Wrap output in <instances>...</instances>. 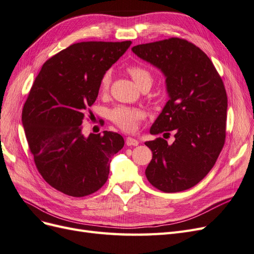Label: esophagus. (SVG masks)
Returning a JSON list of instances; mask_svg holds the SVG:
<instances>
[{
    "mask_svg": "<svg viewBox=\"0 0 254 254\" xmlns=\"http://www.w3.org/2000/svg\"><path fill=\"white\" fill-rule=\"evenodd\" d=\"M126 145L127 146H137V145H139V141L133 139V137L128 136L126 139Z\"/></svg>",
    "mask_w": 254,
    "mask_h": 254,
    "instance_id": "obj_1",
    "label": "esophagus"
}]
</instances>
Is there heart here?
Wrapping results in <instances>:
<instances>
[{
    "instance_id": "b5f03b06",
    "label": "heart",
    "mask_w": 254,
    "mask_h": 254,
    "mask_svg": "<svg viewBox=\"0 0 254 254\" xmlns=\"http://www.w3.org/2000/svg\"><path fill=\"white\" fill-rule=\"evenodd\" d=\"M127 72L131 76V78L137 84L140 89L151 87L153 81L152 73L147 67L142 65H131L127 68ZM112 80V72L107 71L101 80V89L103 91L109 88ZM145 114L140 109L128 108V107H118L110 112L111 120L117 124L121 129L127 132H132L136 130L140 122L144 119Z\"/></svg>"
}]
</instances>
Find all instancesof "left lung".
<instances>
[{
    "label": "left lung",
    "mask_w": 254,
    "mask_h": 254,
    "mask_svg": "<svg viewBox=\"0 0 254 254\" xmlns=\"http://www.w3.org/2000/svg\"><path fill=\"white\" fill-rule=\"evenodd\" d=\"M132 52L165 76L168 99L150 128L170 135L145 142L152 159L146 178L158 190L177 193L193 188L207 175L224 147L228 98L211 59L180 38L135 45Z\"/></svg>",
    "instance_id": "8db88e82"
}]
</instances>
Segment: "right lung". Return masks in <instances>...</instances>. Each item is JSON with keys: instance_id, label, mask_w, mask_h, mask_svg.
Returning a JSON list of instances; mask_svg holds the SVG:
<instances>
[{"instance_id": "obj_1", "label": "right lung", "mask_w": 254, "mask_h": 254, "mask_svg": "<svg viewBox=\"0 0 254 254\" xmlns=\"http://www.w3.org/2000/svg\"><path fill=\"white\" fill-rule=\"evenodd\" d=\"M131 41H89L50 58L35 79L22 110V124L38 172L65 195L95 193L108 179L111 157L124 146L117 132H81L96 101L103 75Z\"/></svg>"}]
</instances>
